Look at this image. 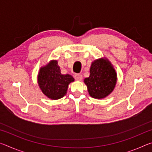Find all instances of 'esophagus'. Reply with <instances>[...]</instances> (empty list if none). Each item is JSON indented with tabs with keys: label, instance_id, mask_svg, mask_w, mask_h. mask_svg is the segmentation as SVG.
<instances>
[{
	"label": "esophagus",
	"instance_id": "obj_1",
	"mask_svg": "<svg viewBox=\"0 0 152 152\" xmlns=\"http://www.w3.org/2000/svg\"><path fill=\"white\" fill-rule=\"evenodd\" d=\"M74 78H75L76 80L78 81H81L82 80V76L81 75V74H76L75 76H74Z\"/></svg>",
	"mask_w": 152,
	"mask_h": 152
}]
</instances>
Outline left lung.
<instances>
[{"label": "left lung", "instance_id": "obj_1", "mask_svg": "<svg viewBox=\"0 0 152 152\" xmlns=\"http://www.w3.org/2000/svg\"><path fill=\"white\" fill-rule=\"evenodd\" d=\"M117 75L111 62L107 58L94 60L90 68V76L84 78L90 96L96 99L107 97L115 89Z\"/></svg>", "mask_w": 152, "mask_h": 152}]
</instances>
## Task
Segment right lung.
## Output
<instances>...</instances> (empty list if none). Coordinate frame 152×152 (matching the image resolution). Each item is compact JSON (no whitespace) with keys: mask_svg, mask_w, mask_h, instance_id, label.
Wrapping results in <instances>:
<instances>
[{"mask_svg":"<svg viewBox=\"0 0 152 152\" xmlns=\"http://www.w3.org/2000/svg\"><path fill=\"white\" fill-rule=\"evenodd\" d=\"M74 81V78L70 74L61 73L56 60H51L41 67L37 75L40 90L51 100H58L65 96L68 85Z\"/></svg>","mask_w":152,"mask_h":152,"instance_id":"right-lung-1","label":"right lung"}]
</instances>
